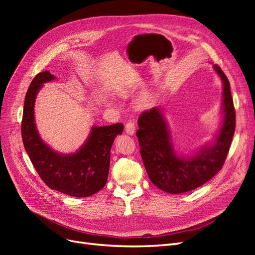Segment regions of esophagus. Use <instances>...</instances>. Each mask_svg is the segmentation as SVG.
Instances as JSON below:
<instances>
[{
    "instance_id": "obj_1",
    "label": "esophagus",
    "mask_w": 255,
    "mask_h": 255,
    "mask_svg": "<svg viewBox=\"0 0 255 255\" xmlns=\"http://www.w3.org/2000/svg\"><path fill=\"white\" fill-rule=\"evenodd\" d=\"M126 132L128 134V135H134L135 133V125L134 122H128L126 125Z\"/></svg>"
}]
</instances>
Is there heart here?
<instances>
[{
  "mask_svg": "<svg viewBox=\"0 0 255 255\" xmlns=\"http://www.w3.org/2000/svg\"><path fill=\"white\" fill-rule=\"evenodd\" d=\"M120 94L121 95H126V90H120ZM151 103H152V98L148 94H144L139 99V102H138V104H139L140 107H148V106L151 105Z\"/></svg>",
  "mask_w": 255,
  "mask_h": 255,
  "instance_id": "obj_1",
  "label": "heart"
}]
</instances>
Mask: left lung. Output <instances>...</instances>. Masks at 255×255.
<instances>
[{
    "instance_id": "left-lung-1",
    "label": "left lung",
    "mask_w": 255,
    "mask_h": 255,
    "mask_svg": "<svg viewBox=\"0 0 255 255\" xmlns=\"http://www.w3.org/2000/svg\"><path fill=\"white\" fill-rule=\"evenodd\" d=\"M223 84L222 125L214 141L190 157L176 155L170 130L159 107L143 112L138 118L136 136L144 168L151 182L168 194H182L201 186L222 168L235 132V109L229 80L214 65Z\"/></svg>"
}]
</instances>
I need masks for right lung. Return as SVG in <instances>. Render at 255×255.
I'll use <instances>...</instances> for the list:
<instances>
[{
	"label": "right lung",
	"instance_id": "1",
	"mask_svg": "<svg viewBox=\"0 0 255 255\" xmlns=\"http://www.w3.org/2000/svg\"><path fill=\"white\" fill-rule=\"evenodd\" d=\"M55 79L49 71H43L29 85L21 125L23 144L37 173L51 189L72 197H89L105 186L112 145L116 136L122 134L123 125L92 127L87 140L75 153L60 154L52 150L37 132L34 106L42 85Z\"/></svg>",
	"mask_w": 255,
	"mask_h": 255
}]
</instances>
